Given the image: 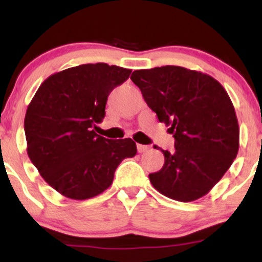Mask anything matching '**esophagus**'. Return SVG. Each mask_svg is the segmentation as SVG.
<instances>
[{
  "label": "esophagus",
  "instance_id": "esophagus-1",
  "mask_svg": "<svg viewBox=\"0 0 262 262\" xmlns=\"http://www.w3.org/2000/svg\"><path fill=\"white\" fill-rule=\"evenodd\" d=\"M137 148H138V152H145V151H148L149 150V146L148 145H141V144H138L137 145Z\"/></svg>",
  "mask_w": 262,
  "mask_h": 262
}]
</instances>
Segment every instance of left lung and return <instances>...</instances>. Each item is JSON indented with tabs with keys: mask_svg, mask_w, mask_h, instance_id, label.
<instances>
[{
	"mask_svg": "<svg viewBox=\"0 0 262 262\" xmlns=\"http://www.w3.org/2000/svg\"><path fill=\"white\" fill-rule=\"evenodd\" d=\"M130 79L175 138L173 151L161 149L165 164L149 175L151 185L180 202L203 197L239 150V124L227 91L209 75L181 66L135 70Z\"/></svg>",
	"mask_w": 262,
	"mask_h": 262,
	"instance_id": "left-lung-1",
	"label": "left lung"
}]
</instances>
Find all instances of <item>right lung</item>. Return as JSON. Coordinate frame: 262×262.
I'll return each mask as SVG.
<instances>
[{
	"instance_id": "obj_1",
	"label": "right lung",
	"mask_w": 262,
	"mask_h": 262,
	"mask_svg": "<svg viewBox=\"0 0 262 262\" xmlns=\"http://www.w3.org/2000/svg\"><path fill=\"white\" fill-rule=\"evenodd\" d=\"M132 70L104 62L53 74L27 108V152L48 185L71 200H89L113 182L114 171L137 154L130 138L111 140L96 134L108 95Z\"/></svg>"
}]
</instances>
